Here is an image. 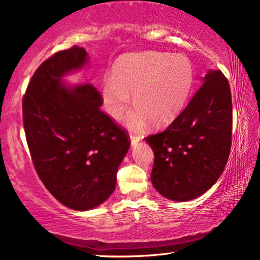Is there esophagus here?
Masks as SVG:
<instances>
[{
	"label": "esophagus",
	"instance_id": "34e87169",
	"mask_svg": "<svg viewBox=\"0 0 260 260\" xmlns=\"http://www.w3.org/2000/svg\"><path fill=\"white\" fill-rule=\"evenodd\" d=\"M140 139H142V137L133 136V134H131V145H132V147H136V145L140 142Z\"/></svg>",
	"mask_w": 260,
	"mask_h": 260
}]
</instances>
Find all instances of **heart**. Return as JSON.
Returning <instances> with one entry per match:
<instances>
[{"label": "heart", "mask_w": 260, "mask_h": 260, "mask_svg": "<svg viewBox=\"0 0 260 260\" xmlns=\"http://www.w3.org/2000/svg\"><path fill=\"white\" fill-rule=\"evenodd\" d=\"M194 80L192 62L183 55L139 52L122 56L113 67V77L104 80V107L113 118L120 117L133 95V107L124 124L133 129L148 122L164 127L174 122L186 105Z\"/></svg>", "instance_id": "1"}]
</instances>
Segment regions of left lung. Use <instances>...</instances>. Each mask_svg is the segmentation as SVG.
<instances>
[{
    "label": "left lung",
    "mask_w": 260,
    "mask_h": 260,
    "mask_svg": "<svg viewBox=\"0 0 260 260\" xmlns=\"http://www.w3.org/2000/svg\"><path fill=\"white\" fill-rule=\"evenodd\" d=\"M186 109L164 132L145 138L154 151L151 183L170 201L198 198L214 186L228 164L232 101L221 71L209 70Z\"/></svg>",
    "instance_id": "obj_1"
}]
</instances>
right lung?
I'll return each instance as SVG.
<instances>
[{
  "mask_svg": "<svg viewBox=\"0 0 260 260\" xmlns=\"http://www.w3.org/2000/svg\"><path fill=\"white\" fill-rule=\"evenodd\" d=\"M73 46L43 62L23 99V123L35 170L44 186L73 210L99 207L112 194L116 174L129 149L127 133L100 110L90 83L70 85L63 77L88 64Z\"/></svg>",
  "mask_w": 260,
  "mask_h": 260,
  "instance_id": "add662e5",
  "label": "right lung"
}]
</instances>
